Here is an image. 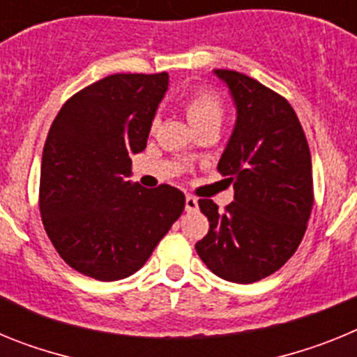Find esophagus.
I'll return each mask as SVG.
<instances>
[{
    "label": "esophagus",
    "mask_w": 357,
    "mask_h": 357,
    "mask_svg": "<svg viewBox=\"0 0 357 357\" xmlns=\"http://www.w3.org/2000/svg\"><path fill=\"white\" fill-rule=\"evenodd\" d=\"M185 211H188V213H195V211H198V200L195 197H191V195L185 197Z\"/></svg>",
    "instance_id": "esophagus-1"
}]
</instances>
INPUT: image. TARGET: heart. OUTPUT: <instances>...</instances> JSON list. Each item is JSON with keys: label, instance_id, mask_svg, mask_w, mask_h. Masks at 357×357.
Listing matches in <instances>:
<instances>
[{"label": "heart", "instance_id": "heart-1", "mask_svg": "<svg viewBox=\"0 0 357 357\" xmlns=\"http://www.w3.org/2000/svg\"><path fill=\"white\" fill-rule=\"evenodd\" d=\"M185 116H188L191 127L206 125V123H222L223 107L218 100L216 94L209 91H200L195 93L185 100Z\"/></svg>", "mask_w": 357, "mask_h": 357}]
</instances>
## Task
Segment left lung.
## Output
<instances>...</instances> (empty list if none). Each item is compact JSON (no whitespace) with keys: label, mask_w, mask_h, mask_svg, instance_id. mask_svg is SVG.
Segmentation results:
<instances>
[{"label":"left lung","mask_w":357,"mask_h":357,"mask_svg":"<svg viewBox=\"0 0 357 357\" xmlns=\"http://www.w3.org/2000/svg\"><path fill=\"white\" fill-rule=\"evenodd\" d=\"M229 89L236 123L218 172L234 182V202L220 213L198 200L209 232L195 245L218 277L250 284L277 272L295 254L313 209L311 153L284 98L254 78L214 69Z\"/></svg>","instance_id":"obj_1"}]
</instances>
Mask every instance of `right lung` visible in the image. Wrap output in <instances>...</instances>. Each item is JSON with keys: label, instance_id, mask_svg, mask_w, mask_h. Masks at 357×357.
I'll use <instances>...</instances> for the list:
<instances>
[{"label": "right lung", "instance_id": "obj_1", "mask_svg": "<svg viewBox=\"0 0 357 357\" xmlns=\"http://www.w3.org/2000/svg\"><path fill=\"white\" fill-rule=\"evenodd\" d=\"M168 73L110 75L69 98L56 114L40 164L44 229L62 259L96 280L143 266L184 211L181 189L130 181L168 91Z\"/></svg>", "mask_w": 357, "mask_h": 357}]
</instances>
